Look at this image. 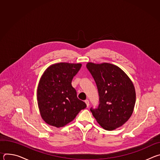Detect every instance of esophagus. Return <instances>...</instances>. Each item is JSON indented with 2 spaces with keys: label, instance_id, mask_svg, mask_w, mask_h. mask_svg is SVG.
I'll return each mask as SVG.
<instances>
[{
  "label": "esophagus",
  "instance_id": "34e87169",
  "mask_svg": "<svg viewBox=\"0 0 160 160\" xmlns=\"http://www.w3.org/2000/svg\"><path fill=\"white\" fill-rule=\"evenodd\" d=\"M85 104H87V106L88 107V106H89V101H88V99H86V100L85 101Z\"/></svg>",
  "mask_w": 160,
  "mask_h": 160
}]
</instances>
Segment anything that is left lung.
<instances>
[{
  "label": "left lung",
  "instance_id": "8db88e82",
  "mask_svg": "<svg viewBox=\"0 0 160 160\" xmlns=\"http://www.w3.org/2000/svg\"><path fill=\"white\" fill-rule=\"evenodd\" d=\"M99 92L98 108H90L98 123L106 130L122 126L130 118L135 103L133 84L118 66L110 63L88 62Z\"/></svg>",
  "mask_w": 160,
  "mask_h": 160
}]
</instances>
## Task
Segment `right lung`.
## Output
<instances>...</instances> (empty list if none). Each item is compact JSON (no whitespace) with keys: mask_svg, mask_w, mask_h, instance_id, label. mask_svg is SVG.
<instances>
[{"mask_svg":"<svg viewBox=\"0 0 160 160\" xmlns=\"http://www.w3.org/2000/svg\"><path fill=\"white\" fill-rule=\"evenodd\" d=\"M82 64L59 62L48 67L42 75L37 88V101L42 119L57 128L73 121L87 107L78 99L72 85Z\"/></svg>","mask_w":160,"mask_h":160,"instance_id":"add662e5","label":"right lung"}]
</instances>
